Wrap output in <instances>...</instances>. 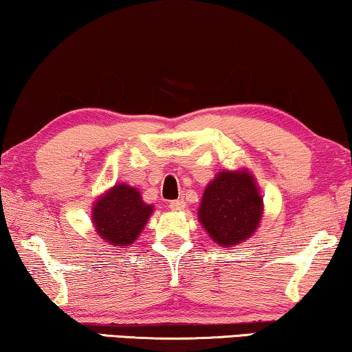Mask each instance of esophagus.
I'll return each mask as SVG.
<instances>
[{"instance_id": "34e87169", "label": "esophagus", "mask_w": 352, "mask_h": 352, "mask_svg": "<svg viewBox=\"0 0 352 352\" xmlns=\"http://www.w3.org/2000/svg\"><path fill=\"white\" fill-rule=\"evenodd\" d=\"M170 208H171L173 211H181V210H184V208H186V201L182 200V199H179V200H173L171 204H170Z\"/></svg>"}]
</instances>
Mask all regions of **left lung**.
<instances>
[{"instance_id":"1","label":"left lung","mask_w":352,"mask_h":352,"mask_svg":"<svg viewBox=\"0 0 352 352\" xmlns=\"http://www.w3.org/2000/svg\"><path fill=\"white\" fill-rule=\"evenodd\" d=\"M263 216V197L247 170L221 171L206 186L199 219L214 243L234 247L252 237Z\"/></svg>"}]
</instances>
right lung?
I'll return each mask as SVG.
<instances>
[{"label": "right lung", "instance_id": "add662e5", "mask_svg": "<svg viewBox=\"0 0 352 352\" xmlns=\"http://www.w3.org/2000/svg\"><path fill=\"white\" fill-rule=\"evenodd\" d=\"M152 211L138 189L117 184L94 201L93 223L105 242L124 248L139 237Z\"/></svg>", "mask_w": 352, "mask_h": 352}]
</instances>
